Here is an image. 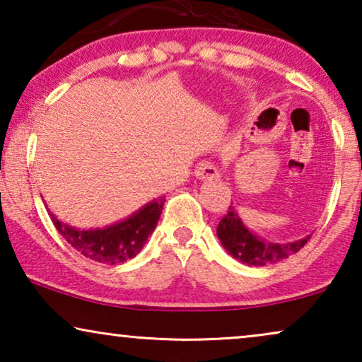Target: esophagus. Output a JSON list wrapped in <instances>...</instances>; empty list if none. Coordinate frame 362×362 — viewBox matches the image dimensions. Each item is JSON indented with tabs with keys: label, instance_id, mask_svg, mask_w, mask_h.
I'll return each mask as SVG.
<instances>
[{
	"label": "esophagus",
	"instance_id": "34e87169",
	"mask_svg": "<svg viewBox=\"0 0 362 362\" xmlns=\"http://www.w3.org/2000/svg\"><path fill=\"white\" fill-rule=\"evenodd\" d=\"M194 175L199 180H211V177H219V171H217V168L211 161H201L196 166Z\"/></svg>",
	"mask_w": 362,
	"mask_h": 362
}]
</instances>
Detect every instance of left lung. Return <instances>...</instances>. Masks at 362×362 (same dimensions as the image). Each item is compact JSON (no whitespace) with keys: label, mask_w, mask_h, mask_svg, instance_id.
I'll list each match as a JSON object with an SVG mask.
<instances>
[{"label":"left lung","mask_w":362,"mask_h":362,"mask_svg":"<svg viewBox=\"0 0 362 362\" xmlns=\"http://www.w3.org/2000/svg\"><path fill=\"white\" fill-rule=\"evenodd\" d=\"M217 237L224 249L234 257V259L244 262L247 265L264 267L276 262L288 259L291 254H296L310 237L290 242V244H272V242L262 240L260 237L252 234L244 226L234 206H229L227 214L222 217L217 226Z\"/></svg>","instance_id":"left-lung-1"}]
</instances>
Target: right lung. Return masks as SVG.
I'll return each instance as SVG.
<instances>
[{
    "instance_id": "obj_1",
    "label": "right lung",
    "mask_w": 362,
    "mask_h": 362,
    "mask_svg": "<svg viewBox=\"0 0 362 362\" xmlns=\"http://www.w3.org/2000/svg\"><path fill=\"white\" fill-rule=\"evenodd\" d=\"M163 206H165V197L160 196L125 221L103 227V229L88 230L64 224L51 211H49V216L59 234L83 257L100 262V264L118 265L133 259L143 249L146 239L160 221Z\"/></svg>"
}]
</instances>
